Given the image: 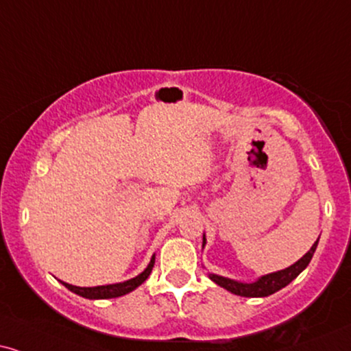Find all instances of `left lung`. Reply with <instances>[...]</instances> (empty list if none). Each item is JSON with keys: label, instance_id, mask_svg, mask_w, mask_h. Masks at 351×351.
<instances>
[{"label": "left lung", "instance_id": "8db88e82", "mask_svg": "<svg viewBox=\"0 0 351 351\" xmlns=\"http://www.w3.org/2000/svg\"><path fill=\"white\" fill-rule=\"evenodd\" d=\"M317 243L319 239L311 246V250L306 252L300 261H296L293 265H290V267L283 270H278V272L263 275V277L257 278L256 282H251V283L237 282V280H232V278L221 277V275H215V274H208V277H210V280L215 282L217 285H220L221 288H225V290L232 291V293L238 296H246V298H263V296H269L275 293V291L282 290L283 287H287L291 280H295V278L298 277L306 267H308V264L311 263L313 259L314 251H316L317 247ZM204 246H206V234L202 237V247Z\"/></svg>", "mask_w": 351, "mask_h": 351}]
</instances>
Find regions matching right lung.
Here are the masks:
<instances>
[{"label":"right lung","instance_id":"right-lung-1","mask_svg":"<svg viewBox=\"0 0 351 351\" xmlns=\"http://www.w3.org/2000/svg\"><path fill=\"white\" fill-rule=\"evenodd\" d=\"M155 264V256H152L150 263L143 274H139L137 277L131 278V280L121 282V283H112V285H100V287H74L69 285V283L61 282L63 285L68 288V290L73 291L82 298H88V300H106V298H118V296H123L130 291L136 290L137 287L143 285V283L147 280V277L152 272V267Z\"/></svg>","mask_w":351,"mask_h":351}]
</instances>
